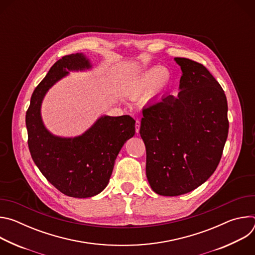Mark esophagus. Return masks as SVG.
Masks as SVG:
<instances>
[{
	"label": "esophagus",
	"mask_w": 255,
	"mask_h": 255,
	"mask_svg": "<svg viewBox=\"0 0 255 255\" xmlns=\"http://www.w3.org/2000/svg\"><path fill=\"white\" fill-rule=\"evenodd\" d=\"M135 130H136V133H139V131H140V121L139 120H136V122H135Z\"/></svg>",
	"instance_id": "1"
}]
</instances>
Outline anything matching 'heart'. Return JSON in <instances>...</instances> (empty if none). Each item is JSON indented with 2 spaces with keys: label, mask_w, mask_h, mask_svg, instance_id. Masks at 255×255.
<instances>
[{
  "label": "heart",
  "mask_w": 255,
  "mask_h": 255,
  "mask_svg": "<svg viewBox=\"0 0 255 255\" xmlns=\"http://www.w3.org/2000/svg\"><path fill=\"white\" fill-rule=\"evenodd\" d=\"M170 82V70L164 66H155L136 77L131 84L130 91L135 96L147 94L149 98H153L165 91Z\"/></svg>",
  "instance_id": "obj_1"
}]
</instances>
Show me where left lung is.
Masks as SVG:
<instances>
[{
    "label": "left lung",
    "mask_w": 255,
    "mask_h": 255,
    "mask_svg": "<svg viewBox=\"0 0 255 255\" xmlns=\"http://www.w3.org/2000/svg\"><path fill=\"white\" fill-rule=\"evenodd\" d=\"M178 94L143 108L140 135L146 147V176L160 196L197 189L214 173L228 136L223 89L201 63L175 57Z\"/></svg>",
    "instance_id": "8db88e82"
}]
</instances>
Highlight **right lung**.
I'll use <instances>...</instances> for the list:
<instances>
[{
    "instance_id": "1",
    "label": "right lung",
    "mask_w": 255,
    "mask_h": 255,
    "mask_svg": "<svg viewBox=\"0 0 255 255\" xmlns=\"http://www.w3.org/2000/svg\"><path fill=\"white\" fill-rule=\"evenodd\" d=\"M92 67L84 53L63 56L34 90L26 113L28 146L36 166L59 192L79 199L94 197L105 190L117 155L135 134V120L129 115H103L75 137L54 135L45 127L41 106L49 89L69 71H86Z\"/></svg>"
}]
</instances>
